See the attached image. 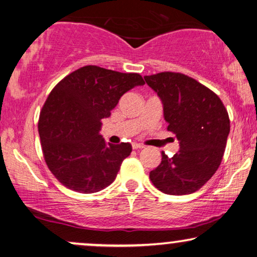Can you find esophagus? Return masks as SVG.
Wrapping results in <instances>:
<instances>
[{"instance_id":"34e87169","label":"esophagus","mask_w":257,"mask_h":257,"mask_svg":"<svg viewBox=\"0 0 257 257\" xmlns=\"http://www.w3.org/2000/svg\"><path fill=\"white\" fill-rule=\"evenodd\" d=\"M132 149L133 150H142V149H144V145H142V144H138V143H133Z\"/></svg>"}]
</instances>
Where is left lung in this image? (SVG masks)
<instances>
[{"label":"left lung","mask_w":257,"mask_h":257,"mask_svg":"<svg viewBox=\"0 0 257 257\" xmlns=\"http://www.w3.org/2000/svg\"><path fill=\"white\" fill-rule=\"evenodd\" d=\"M160 98L167 130L180 149L150 172L153 185L165 194H192L213 177L222 160L230 131L228 112L212 90L191 77L161 72L144 77Z\"/></svg>","instance_id":"1"}]
</instances>
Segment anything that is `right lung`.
<instances>
[{"label":"right lung","instance_id":"right-lung-1","mask_svg":"<svg viewBox=\"0 0 257 257\" xmlns=\"http://www.w3.org/2000/svg\"><path fill=\"white\" fill-rule=\"evenodd\" d=\"M144 84L138 73L87 65L54 87L42 108L38 133L49 170L66 188L90 194L114 181L132 146L105 143L101 120L122 94Z\"/></svg>","mask_w":257,"mask_h":257}]
</instances>
